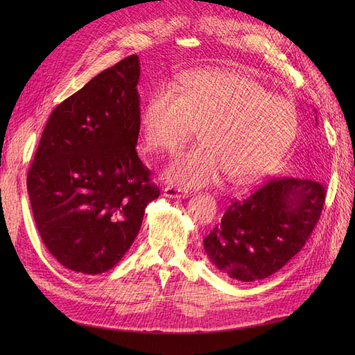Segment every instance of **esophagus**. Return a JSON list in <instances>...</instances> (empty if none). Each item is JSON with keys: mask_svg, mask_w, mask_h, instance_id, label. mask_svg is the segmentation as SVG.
I'll return each instance as SVG.
<instances>
[{"mask_svg": "<svg viewBox=\"0 0 355 355\" xmlns=\"http://www.w3.org/2000/svg\"><path fill=\"white\" fill-rule=\"evenodd\" d=\"M163 196L167 198H187L188 191L178 188V187H166L163 189Z\"/></svg>", "mask_w": 355, "mask_h": 355, "instance_id": "esophagus-1", "label": "esophagus"}]
</instances>
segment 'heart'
Wrapping results in <instances>:
<instances>
[{"instance_id": "obj_1", "label": "heart", "mask_w": 355, "mask_h": 355, "mask_svg": "<svg viewBox=\"0 0 355 355\" xmlns=\"http://www.w3.org/2000/svg\"><path fill=\"white\" fill-rule=\"evenodd\" d=\"M200 127L202 144L182 153L164 170L180 188L216 184L227 173L245 184L265 175L292 145L297 112L282 96L228 71H197L175 89H158L144 108L142 141L148 151L175 153Z\"/></svg>"}]
</instances>
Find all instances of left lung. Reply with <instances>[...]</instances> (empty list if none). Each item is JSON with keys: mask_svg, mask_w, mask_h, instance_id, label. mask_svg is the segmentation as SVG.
<instances>
[{"mask_svg": "<svg viewBox=\"0 0 355 355\" xmlns=\"http://www.w3.org/2000/svg\"><path fill=\"white\" fill-rule=\"evenodd\" d=\"M326 198L313 179L268 180L247 198L234 201L220 223L202 240L211 263L239 282L262 280L300 252Z\"/></svg>", "mask_w": 355, "mask_h": 355, "instance_id": "obj_1", "label": "left lung"}]
</instances>
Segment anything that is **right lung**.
Instances as JSON below:
<instances>
[{
    "label": "right lung",
    "mask_w": 355,
    "mask_h": 355,
    "mask_svg": "<svg viewBox=\"0 0 355 355\" xmlns=\"http://www.w3.org/2000/svg\"><path fill=\"white\" fill-rule=\"evenodd\" d=\"M139 77V56H128L58 105L31 164L26 185L37 230L71 271H110L159 197L136 153Z\"/></svg>",
    "instance_id": "obj_1"
}]
</instances>
